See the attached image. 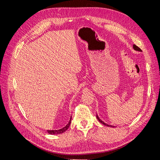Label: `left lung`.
Here are the masks:
<instances>
[{
  "instance_id": "8db88e82",
  "label": "left lung",
  "mask_w": 160,
  "mask_h": 160,
  "mask_svg": "<svg viewBox=\"0 0 160 160\" xmlns=\"http://www.w3.org/2000/svg\"><path fill=\"white\" fill-rule=\"evenodd\" d=\"M133 49L135 50H137V51H139V52H142V50L139 48V47H138L137 45H133ZM96 118H97V119H98V121L100 122H101L103 124H104V125H105V126H109V127H112V126H111V125H108V124H106V123H105L103 121H101L99 118V117L98 116V115H96Z\"/></svg>"
}]
</instances>
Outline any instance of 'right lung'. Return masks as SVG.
<instances>
[{"label": "right lung", "mask_w": 160, "mask_h": 160, "mask_svg": "<svg viewBox=\"0 0 160 160\" xmlns=\"http://www.w3.org/2000/svg\"><path fill=\"white\" fill-rule=\"evenodd\" d=\"M71 118H70V120L68 122V124L64 128H62V129H58V130H47V132L50 135H57V134H61V133H62L64 132H65L68 129V128L69 127L70 124H71Z\"/></svg>", "instance_id": "right-lung-1"}]
</instances>
